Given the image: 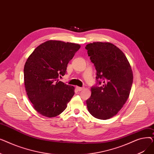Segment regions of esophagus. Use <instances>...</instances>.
Segmentation results:
<instances>
[{"label":"esophagus","mask_w":154,"mask_h":154,"mask_svg":"<svg viewBox=\"0 0 154 154\" xmlns=\"http://www.w3.org/2000/svg\"><path fill=\"white\" fill-rule=\"evenodd\" d=\"M76 88H77V90L78 91H82V90L84 89V87H76Z\"/></svg>","instance_id":"esophagus-1"}]
</instances>
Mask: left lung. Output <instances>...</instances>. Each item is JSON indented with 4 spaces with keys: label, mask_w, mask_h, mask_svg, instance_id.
Instances as JSON below:
<instances>
[{
    "label": "left lung",
    "mask_w": 154,
    "mask_h": 154,
    "mask_svg": "<svg viewBox=\"0 0 154 154\" xmlns=\"http://www.w3.org/2000/svg\"><path fill=\"white\" fill-rule=\"evenodd\" d=\"M96 69L95 85L86 100L90 114L107 120L116 115L126 102L133 82V73L124 54L114 44L93 42L86 45Z\"/></svg>",
    "instance_id": "1"
}]
</instances>
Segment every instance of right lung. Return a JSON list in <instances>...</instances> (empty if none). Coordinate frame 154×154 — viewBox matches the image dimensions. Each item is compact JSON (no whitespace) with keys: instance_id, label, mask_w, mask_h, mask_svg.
<instances>
[{"instance_id":"obj_1","label":"right lung","mask_w":154,"mask_h":154,"mask_svg":"<svg viewBox=\"0 0 154 154\" xmlns=\"http://www.w3.org/2000/svg\"><path fill=\"white\" fill-rule=\"evenodd\" d=\"M80 48L77 44L48 40L38 45L24 66V84L37 112L47 117L57 116L66 109L75 88L59 80Z\"/></svg>"}]
</instances>
